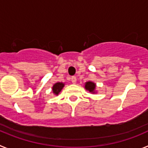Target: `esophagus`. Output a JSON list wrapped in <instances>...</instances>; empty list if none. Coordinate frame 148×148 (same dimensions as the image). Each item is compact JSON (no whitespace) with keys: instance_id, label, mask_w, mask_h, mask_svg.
I'll return each mask as SVG.
<instances>
[{"instance_id":"34e87169","label":"esophagus","mask_w":148,"mask_h":148,"mask_svg":"<svg viewBox=\"0 0 148 148\" xmlns=\"http://www.w3.org/2000/svg\"><path fill=\"white\" fill-rule=\"evenodd\" d=\"M71 81H72V82H73V84H75V83H76V82H77L76 77L72 76V77H71Z\"/></svg>"}]
</instances>
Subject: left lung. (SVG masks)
Instances as JSON below:
<instances>
[{
	"label": "left lung",
	"mask_w": 148,
	"mask_h": 148,
	"mask_svg": "<svg viewBox=\"0 0 148 148\" xmlns=\"http://www.w3.org/2000/svg\"><path fill=\"white\" fill-rule=\"evenodd\" d=\"M95 88V84L91 82H88L85 84V89L89 90L90 92H94V90Z\"/></svg>",
	"instance_id": "8db88e82"
}]
</instances>
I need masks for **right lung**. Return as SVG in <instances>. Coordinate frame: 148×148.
Masks as SVG:
<instances>
[{
    "label": "right lung",
    "instance_id": "obj_1",
    "mask_svg": "<svg viewBox=\"0 0 148 148\" xmlns=\"http://www.w3.org/2000/svg\"><path fill=\"white\" fill-rule=\"evenodd\" d=\"M64 86V84L63 83H60V82H58V83L55 84L54 86L53 87V91L55 94L56 95H58L60 92H61V90H62V88Z\"/></svg>",
    "mask_w": 148,
    "mask_h": 148
}]
</instances>
